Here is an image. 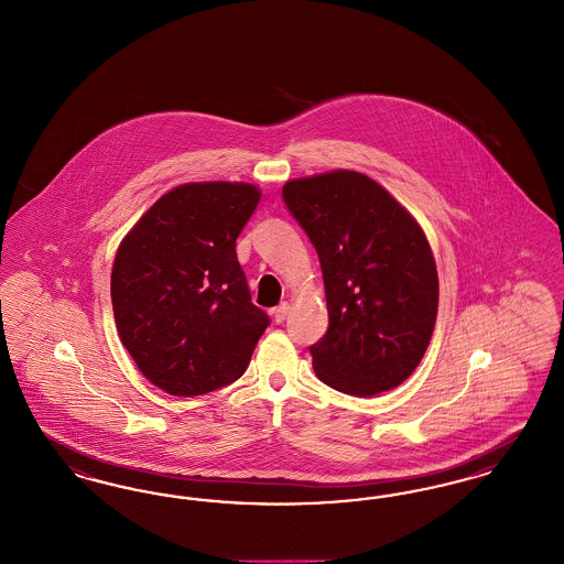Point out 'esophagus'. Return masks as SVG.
Wrapping results in <instances>:
<instances>
[{"label": "esophagus", "instance_id": "34e87169", "mask_svg": "<svg viewBox=\"0 0 564 564\" xmlns=\"http://www.w3.org/2000/svg\"><path fill=\"white\" fill-rule=\"evenodd\" d=\"M288 315H290V304H288V302H281V304L272 311V317H274V322L276 323L285 322Z\"/></svg>", "mask_w": 564, "mask_h": 564}]
</instances>
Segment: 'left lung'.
Returning a JSON list of instances; mask_svg holds the SVG:
<instances>
[{
	"label": "left lung",
	"instance_id": "8db88e82",
	"mask_svg": "<svg viewBox=\"0 0 564 564\" xmlns=\"http://www.w3.org/2000/svg\"><path fill=\"white\" fill-rule=\"evenodd\" d=\"M283 203L322 264L329 325L308 347L319 380L357 398L395 389L421 364L437 317L425 232L355 171L288 182Z\"/></svg>",
	"mask_w": 564,
	"mask_h": 564
}]
</instances>
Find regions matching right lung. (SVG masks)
I'll return each mask as SVG.
<instances>
[{"instance_id": "obj_1", "label": "right lung", "mask_w": 564, "mask_h": 564, "mask_svg": "<svg viewBox=\"0 0 564 564\" xmlns=\"http://www.w3.org/2000/svg\"><path fill=\"white\" fill-rule=\"evenodd\" d=\"M258 203L251 184H184L118 247L111 304L120 340L171 395H203L241 378L270 325L237 260V239Z\"/></svg>"}]
</instances>
